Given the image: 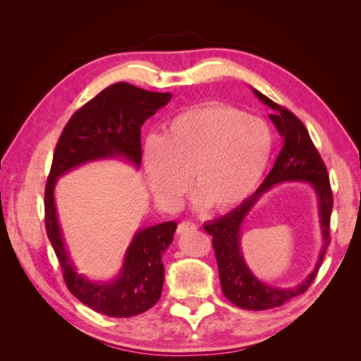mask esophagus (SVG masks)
Masks as SVG:
<instances>
[{"instance_id": "1", "label": "esophagus", "mask_w": 361, "mask_h": 361, "mask_svg": "<svg viewBox=\"0 0 361 361\" xmlns=\"http://www.w3.org/2000/svg\"><path fill=\"white\" fill-rule=\"evenodd\" d=\"M197 231V226H195L194 223L191 221H182L179 226H178V233L179 235H183V233H188V232H194Z\"/></svg>"}]
</instances>
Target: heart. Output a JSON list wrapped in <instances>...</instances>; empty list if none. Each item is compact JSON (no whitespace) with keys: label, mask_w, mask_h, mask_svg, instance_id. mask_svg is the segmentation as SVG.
<instances>
[{"label":"heart","mask_w":361,"mask_h":361,"mask_svg":"<svg viewBox=\"0 0 361 361\" xmlns=\"http://www.w3.org/2000/svg\"><path fill=\"white\" fill-rule=\"evenodd\" d=\"M271 150L272 134L264 120L232 106L207 105L176 114L161 137H149L143 167L164 204L180 203L191 174L195 204L226 212L256 191Z\"/></svg>","instance_id":"b5f03b06"}]
</instances>
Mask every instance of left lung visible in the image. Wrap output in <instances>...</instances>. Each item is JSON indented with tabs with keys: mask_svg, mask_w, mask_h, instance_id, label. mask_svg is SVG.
Segmentation results:
<instances>
[{
	"mask_svg": "<svg viewBox=\"0 0 361 361\" xmlns=\"http://www.w3.org/2000/svg\"><path fill=\"white\" fill-rule=\"evenodd\" d=\"M251 90L259 99L268 105L272 114L269 118L281 135L283 146L274 167L259 190L233 211L203 224L204 231L212 238L218 274L226 298L235 305L247 310H268L279 307L289 300L304 293L318 274L326 247L330 245V218L333 211V192L326 167L316 150L313 141L301 120L288 108L280 106L260 92ZM305 181L310 183L319 197L320 224L324 244L319 262L311 274L300 286L277 288L260 282L249 271L240 251V231L250 209L268 189L279 183Z\"/></svg>",
	"mask_w": 361,
	"mask_h": 361,
	"instance_id": "8db88e82",
	"label": "left lung"
}]
</instances>
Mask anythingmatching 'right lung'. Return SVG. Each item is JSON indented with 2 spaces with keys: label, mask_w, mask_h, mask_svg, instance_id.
I'll return each mask as SVG.
<instances>
[{
  "label": "right lung",
  "mask_w": 361,
  "mask_h": 361,
  "mask_svg": "<svg viewBox=\"0 0 361 361\" xmlns=\"http://www.w3.org/2000/svg\"><path fill=\"white\" fill-rule=\"evenodd\" d=\"M171 99L170 93L147 92L128 82L106 87L76 111L64 126L54 152L45 190V226L63 277L73 297L97 313L130 318L149 310L161 297L162 255L173 243L178 224L161 223L138 228L123 265L113 280L94 281L78 274L64 244L54 190L57 179L82 164L122 158L135 169L141 164V126Z\"/></svg>",
  "instance_id": "1"
}]
</instances>
